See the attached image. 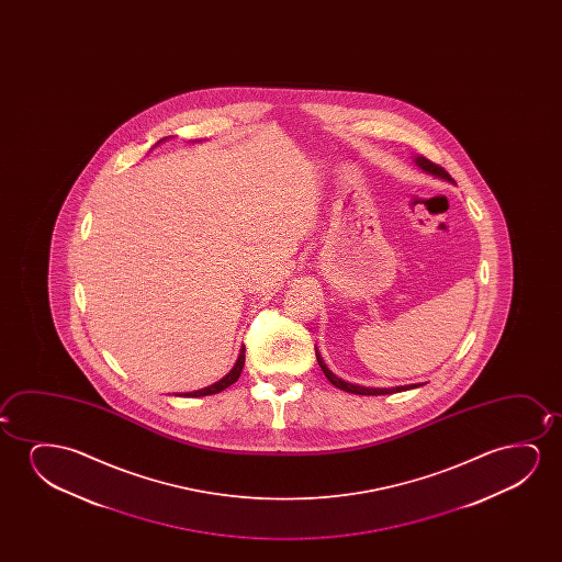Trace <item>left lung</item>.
I'll return each mask as SVG.
<instances>
[{"mask_svg":"<svg viewBox=\"0 0 562 562\" xmlns=\"http://www.w3.org/2000/svg\"><path fill=\"white\" fill-rule=\"evenodd\" d=\"M416 165L420 167V169L426 170V172H430L434 177L443 178V180H451L449 177V172H447L443 167H439L436 162L428 161L426 157H416ZM316 361L321 364V369H323L324 376L330 380L331 384L336 385L338 390H344V392L355 393V395H387V393L395 392H405L408 387H416V384L413 385H401V387H392V390H380V387H362V385L349 384V382H344L341 378L336 376L331 370H328V367L324 364L323 357L321 353L316 351Z\"/></svg>","mask_w":562,"mask_h":562,"instance_id":"8db88e82","label":"left lung"}]
</instances>
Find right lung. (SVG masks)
Returning a JSON list of instances; mask_svg holds the SVG:
<instances>
[{"mask_svg":"<svg viewBox=\"0 0 562 562\" xmlns=\"http://www.w3.org/2000/svg\"><path fill=\"white\" fill-rule=\"evenodd\" d=\"M244 364H246V347H241L239 349V357L236 364H234V369L223 378V380H218L216 384L209 385L205 390H198V392L184 393L186 397H203V395H213V393L223 392L226 390L228 385L234 384L236 380H238L239 374H241V369H244Z\"/></svg>","mask_w":562,"mask_h":562,"instance_id":"obj_1","label":"right lung"}]
</instances>
